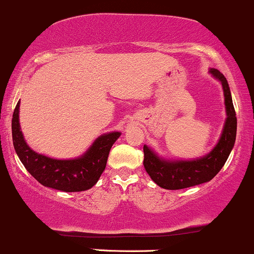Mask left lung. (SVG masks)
<instances>
[{"instance_id":"left-lung-1","label":"left lung","mask_w":254,"mask_h":254,"mask_svg":"<svg viewBox=\"0 0 254 254\" xmlns=\"http://www.w3.org/2000/svg\"><path fill=\"white\" fill-rule=\"evenodd\" d=\"M210 73L222 83L223 91H224L227 119L221 138L208 154L195 160H166L158 157L144 144V169L150 178L161 188L176 190V189L189 188L208 182L221 171L233 149L236 138L238 122H236V113L231 100L229 84L218 69L211 68Z\"/></svg>"}]
</instances>
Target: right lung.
Masks as SVG:
<instances>
[{"instance_id":"obj_1","label":"right lung","mask_w":254,"mask_h":254,"mask_svg":"<svg viewBox=\"0 0 254 254\" xmlns=\"http://www.w3.org/2000/svg\"><path fill=\"white\" fill-rule=\"evenodd\" d=\"M15 106L12 119L13 144L16 154L25 169L41 185L61 191L88 190L95 186L104 172L107 158L113 143L121 132L104 133L97 137L82 157L67 160H59L36 153L27 146L19 124V107Z\"/></svg>"}]
</instances>
